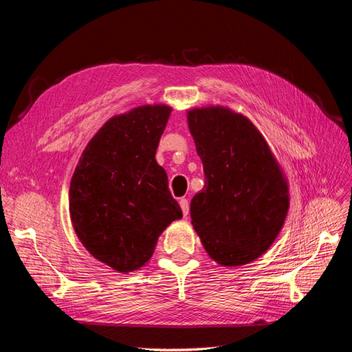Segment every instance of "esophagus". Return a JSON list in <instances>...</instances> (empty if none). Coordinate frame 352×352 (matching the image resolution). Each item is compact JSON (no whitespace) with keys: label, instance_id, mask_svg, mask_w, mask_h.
Instances as JSON below:
<instances>
[{"label":"esophagus","instance_id":"1","mask_svg":"<svg viewBox=\"0 0 352 352\" xmlns=\"http://www.w3.org/2000/svg\"><path fill=\"white\" fill-rule=\"evenodd\" d=\"M179 204H180V208H182L184 216L186 217V216L189 214V202H188V199H186V198H182V199L179 201Z\"/></svg>","mask_w":352,"mask_h":352}]
</instances>
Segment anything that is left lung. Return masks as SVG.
I'll return each mask as SVG.
<instances>
[{
	"mask_svg": "<svg viewBox=\"0 0 352 352\" xmlns=\"http://www.w3.org/2000/svg\"><path fill=\"white\" fill-rule=\"evenodd\" d=\"M188 126L204 166L206 185L190 201L202 247L225 267L258 258L279 235L289 189L264 136L228 107L188 111Z\"/></svg>",
	"mask_w": 352,
	"mask_h": 352,
	"instance_id": "left-lung-1",
	"label": "left lung"
}]
</instances>
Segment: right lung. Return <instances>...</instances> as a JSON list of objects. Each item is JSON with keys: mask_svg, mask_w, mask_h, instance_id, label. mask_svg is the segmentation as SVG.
Instances as JSON below:
<instances>
[{"mask_svg": "<svg viewBox=\"0 0 352 352\" xmlns=\"http://www.w3.org/2000/svg\"><path fill=\"white\" fill-rule=\"evenodd\" d=\"M172 109L141 105L114 116L85 148L74 168L69 210L92 257L120 273L141 269L158 236L182 217L155 151Z\"/></svg>", "mask_w": 352, "mask_h": 352, "instance_id": "obj_1", "label": "right lung"}]
</instances>
